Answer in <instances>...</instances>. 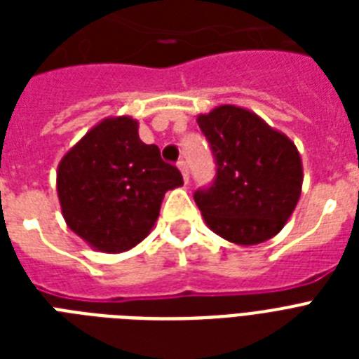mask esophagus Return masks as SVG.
Instances as JSON below:
<instances>
[{
  "instance_id": "esophagus-1",
  "label": "esophagus",
  "mask_w": 359,
  "mask_h": 359,
  "mask_svg": "<svg viewBox=\"0 0 359 359\" xmlns=\"http://www.w3.org/2000/svg\"><path fill=\"white\" fill-rule=\"evenodd\" d=\"M179 169H180V173H182L184 182H188V179H190V171H188V163H186L184 160H180L179 162Z\"/></svg>"
}]
</instances>
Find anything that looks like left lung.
Wrapping results in <instances>:
<instances>
[{"instance_id":"left-lung-1","label":"left lung","mask_w":359,"mask_h":359,"mask_svg":"<svg viewBox=\"0 0 359 359\" xmlns=\"http://www.w3.org/2000/svg\"><path fill=\"white\" fill-rule=\"evenodd\" d=\"M216 156V182L196 191L208 229L238 245L266 242L283 229L302 194L294 141L251 109L222 104L197 115Z\"/></svg>"}]
</instances>
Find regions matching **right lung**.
<instances>
[{"label": "right lung", "instance_id": "right-lung-1", "mask_svg": "<svg viewBox=\"0 0 359 359\" xmlns=\"http://www.w3.org/2000/svg\"><path fill=\"white\" fill-rule=\"evenodd\" d=\"M128 115L106 117L57 165V197L65 222L93 250L123 253L156 224L168 190L182 175L165 163L156 145L140 140Z\"/></svg>", "mask_w": 359, "mask_h": 359}]
</instances>
